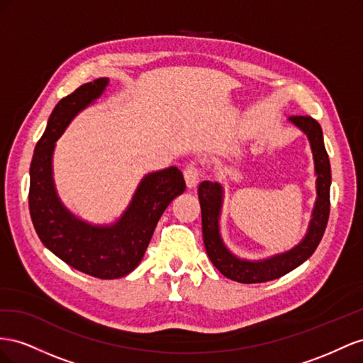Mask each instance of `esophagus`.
I'll use <instances>...</instances> for the list:
<instances>
[{
	"mask_svg": "<svg viewBox=\"0 0 363 363\" xmlns=\"http://www.w3.org/2000/svg\"><path fill=\"white\" fill-rule=\"evenodd\" d=\"M199 169L196 167L194 164H189L187 167L184 169V178H185V182H187V187L189 189H194L196 185L199 184Z\"/></svg>",
	"mask_w": 363,
	"mask_h": 363,
	"instance_id": "obj_1",
	"label": "esophagus"
}]
</instances>
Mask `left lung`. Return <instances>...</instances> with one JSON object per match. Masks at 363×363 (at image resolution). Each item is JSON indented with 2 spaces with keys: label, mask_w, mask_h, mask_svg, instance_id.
Masks as SVG:
<instances>
[{
  "label": "left lung",
  "mask_w": 363,
  "mask_h": 363,
  "mask_svg": "<svg viewBox=\"0 0 363 363\" xmlns=\"http://www.w3.org/2000/svg\"><path fill=\"white\" fill-rule=\"evenodd\" d=\"M289 121H292L296 128L301 129L310 141L315 161L318 194L307 234L291 251L257 262L235 257L225 246L219 231V217L223 199L222 185L210 181H203L199 185L198 193L202 211V235L206 254H208L211 263L217 267V271L237 283H264L294 271L315 252L325 231L330 214L331 170L324 146L323 129L315 118L308 116H292Z\"/></svg>",
  "instance_id": "8db88e82"
}]
</instances>
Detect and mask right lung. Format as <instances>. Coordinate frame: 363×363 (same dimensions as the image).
I'll list each match as a JSON object with an SVG mask.
<instances>
[{"mask_svg": "<svg viewBox=\"0 0 363 363\" xmlns=\"http://www.w3.org/2000/svg\"><path fill=\"white\" fill-rule=\"evenodd\" d=\"M109 84L101 77L79 86L51 112L44 135L30 164L28 208L35 230L45 247L77 271L101 279L130 274L146 252L160 217L185 191L178 167L144 176L129 206L112 225H91L67 210L55 189V144L77 113L96 101Z\"/></svg>", "mask_w": 363, "mask_h": 363, "instance_id": "right-lung-1", "label": "right lung"}]
</instances>
